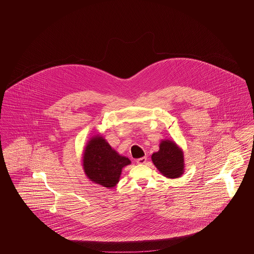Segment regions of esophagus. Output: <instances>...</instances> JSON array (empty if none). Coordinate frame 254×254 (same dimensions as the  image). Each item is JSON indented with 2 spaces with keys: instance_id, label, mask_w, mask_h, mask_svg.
<instances>
[{
  "instance_id": "1",
  "label": "esophagus",
  "mask_w": 254,
  "mask_h": 254,
  "mask_svg": "<svg viewBox=\"0 0 254 254\" xmlns=\"http://www.w3.org/2000/svg\"><path fill=\"white\" fill-rule=\"evenodd\" d=\"M136 162L139 165H143V164H145V162H146V157L139 158V159L136 160Z\"/></svg>"
}]
</instances>
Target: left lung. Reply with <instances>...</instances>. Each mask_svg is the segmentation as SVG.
<instances>
[{"label":"left lung","mask_w":254,"mask_h":254,"mask_svg":"<svg viewBox=\"0 0 254 254\" xmlns=\"http://www.w3.org/2000/svg\"><path fill=\"white\" fill-rule=\"evenodd\" d=\"M151 160L158 170L167 178H178L184 173V153L173 141H162L159 151L151 155Z\"/></svg>","instance_id":"left-lung-1"}]
</instances>
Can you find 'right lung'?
Returning a JSON list of instances; mask_svg holds the SVG:
<instances>
[{
	"mask_svg": "<svg viewBox=\"0 0 254 254\" xmlns=\"http://www.w3.org/2000/svg\"><path fill=\"white\" fill-rule=\"evenodd\" d=\"M130 163L128 158L121 156L99 135L90 138L83 154V167L87 178L109 189L118 184L122 169Z\"/></svg>",
	"mask_w": 254,
	"mask_h": 254,
	"instance_id": "right-lung-1",
	"label": "right lung"
}]
</instances>
